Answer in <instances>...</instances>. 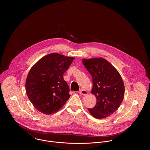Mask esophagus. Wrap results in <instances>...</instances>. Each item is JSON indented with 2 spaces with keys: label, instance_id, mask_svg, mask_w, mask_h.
<instances>
[{
  "label": "esophagus",
  "instance_id": "esophagus-1",
  "mask_svg": "<svg viewBox=\"0 0 150 150\" xmlns=\"http://www.w3.org/2000/svg\"><path fill=\"white\" fill-rule=\"evenodd\" d=\"M79 94H81V95H83V96H86V95H87V92L86 91V90H84V89H80V91H79Z\"/></svg>",
  "mask_w": 150,
  "mask_h": 150
}]
</instances>
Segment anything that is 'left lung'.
<instances>
[{
  "label": "left lung",
  "instance_id": "8db88e82",
  "mask_svg": "<svg viewBox=\"0 0 150 150\" xmlns=\"http://www.w3.org/2000/svg\"><path fill=\"white\" fill-rule=\"evenodd\" d=\"M83 64L92 77V93L97 98L96 106L88 110L95 118H105L117 110L124 99L125 88L121 76L102 58L84 59Z\"/></svg>",
  "mask_w": 150,
  "mask_h": 150
}]
</instances>
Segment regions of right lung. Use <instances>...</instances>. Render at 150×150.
<instances>
[{
  "label": "right lung",
  "instance_id": "1",
  "mask_svg": "<svg viewBox=\"0 0 150 150\" xmlns=\"http://www.w3.org/2000/svg\"><path fill=\"white\" fill-rule=\"evenodd\" d=\"M74 59L53 53L42 57L31 67L26 81V91L39 111L54 114L69 100L70 89L63 75Z\"/></svg>",
  "mask_w": 150,
  "mask_h": 150
}]
</instances>
